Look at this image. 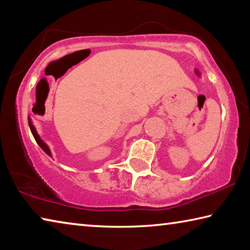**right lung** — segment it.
I'll return each instance as SVG.
<instances>
[{
	"instance_id": "obj_1",
	"label": "right lung",
	"mask_w": 250,
	"mask_h": 250,
	"mask_svg": "<svg viewBox=\"0 0 250 250\" xmlns=\"http://www.w3.org/2000/svg\"><path fill=\"white\" fill-rule=\"evenodd\" d=\"M28 125H29V128H31V131H32V133H33V135H34V138H35V140H36V142L39 143V146L42 147V149H43V151L45 152L46 154H48V155H50V151H49V149H48V146L45 145V143L43 142V140H42V139L40 138V135L37 134V132H36V130H35V128H34V125H32V122H31V119H29L28 118Z\"/></svg>"
}]
</instances>
